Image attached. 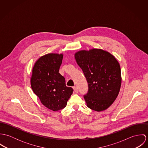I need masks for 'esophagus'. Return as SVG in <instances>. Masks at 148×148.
<instances>
[{
  "label": "esophagus",
  "instance_id": "obj_1",
  "mask_svg": "<svg viewBox=\"0 0 148 148\" xmlns=\"http://www.w3.org/2000/svg\"><path fill=\"white\" fill-rule=\"evenodd\" d=\"M73 89H74V91H75L76 93H78L79 90H78V88H77V86H74V87H73Z\"/></svg>",
  "mask_w": 148,
  "mask_h": 148
}]
</instances>
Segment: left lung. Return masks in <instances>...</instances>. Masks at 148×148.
<instances>
[{"mask_svg": "<svg viewBox=\"0 0 148 148\" xmlns=\"http://www.w3.org/2000/svg\"><path fill=\"white\" fill-rule=\"evenodd\" d=\"M75 58L88 84L84 96L86 106L97 112L106 110L120 92L121 76L118 61L109 52L95 48L78 51Z\"/></svg>", "mask_w": 148, "mask_h": 148, "instance_id": "left-lung-1", "label": "left lung"}]
</instances>
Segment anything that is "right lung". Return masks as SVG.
<instances>
[{
  "instance_id": "1",
  "label": "right lung",
  "mask_w": 148,
  "mask_h": 148,
  "mask_svg": "<svg viewBox=\"0 0 148 148\" xmlns=\"http://www.w3.org/2000/svg\"><path fill=\"white\" fill-rule=\"evenodd\" d=\"M63 55L48 53L35 63L31 78L33 92L43 106L53 111L65 108L73 93L71 87L65 85V80L59 73Z\"/></svg>"
}]
</instances>
